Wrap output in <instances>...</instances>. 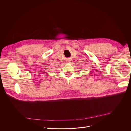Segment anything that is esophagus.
<instances>
[{
    "instance_id": "obj_1",
    "label": "esophagus",
    "mask_w": 131,
    "mask_h": 131,
    "mask_svg": "<svg viewBox=\"0 0 131 131\" xmlns=\"http://www.w3.org/2000/svg\"><path fill=\"white\" fill-rule=\"evenodd\" d=\"M72 61L73 60L71 59H69L68 60H67V63H72L73 62Z\"/></svg>"
}]
</instances>
